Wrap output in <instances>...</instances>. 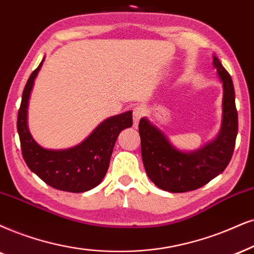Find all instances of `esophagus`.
I'll return each instance as SVG.
<instances>
[{"mask_svg":"<svg viewBox=\"0 0 254 254\" xmlns=\"http://www.w3.org/2000/svg\"><path fill=\"white\" fill-rule=\"evenodd\" d=\"M132 114H133V124L137 125L138 122L140 121V118L144 116V109L142 107H136L132 110Z\"/></svg>","mask_w":254,"mask_h":254,"instance_id":"obj_1","label":"esophagus"}]
</instances>
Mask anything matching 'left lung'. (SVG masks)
Instances as JSON below:
<instances>
[{
    "label": "left lung",
    "instance_id": "8db88e82",
    "mask_svg": "<svg viewBox=\"0 0 254 254\" xmlns=\"http://www.w3.org/2000/svg\"><path fill=\"white\" fill-rule=\"evenodd\" d=\"M213 66L223 84L221 125L214 139L197 150H181L146 117L140 118L138 129L144 168L151 182L162 190L181 193L201 188L220 175L232 158L238 133L236 95L232 78L214 55Z\"/></svg>",
    "mask_w": 254,
    "mask_h": 254
}]
</instances>
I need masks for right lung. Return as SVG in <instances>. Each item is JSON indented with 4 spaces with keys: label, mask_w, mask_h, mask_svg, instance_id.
<instances>
[{
    "label": "right lung",
    "mask_w": 254,
    "mask_h": 254,
    "mask_svg": "<svg viewBox=\"0 0 254 254\" xmlns=\"http://www.w3.org/2000/svg\"><path fill=\"white\" fill-rule=\"evenodd\" d=\"M44 59L29 77L22 94L17 116V132L22 155L28 168L51 188L79 193L103 181L118 134L132 125V111L104 120L78 145L63 150L46 149L31 136L28 127V105L35 78Z\"/></svg>",
    "instance_id": "obj_1"
}]
</instances>
